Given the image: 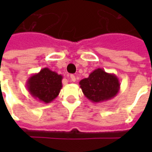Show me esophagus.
<instances>
[{
	"mask_svg": "<svg viewBox=\"0 0 152 152\" xmlns=\"http://www.w3.org/2000/svg\"><path fill=\"white\" fill-rule=\"evenodd\" d=\"M70 80H71V81H72V82H75V81L76 80V76H74V75H71V76H70Z\"/></svg>",
	"mask_w": 152,
	"mask_h": 152,
	"instance_id": "34e87169",
	"label": "esophagus"
}]
</instances>
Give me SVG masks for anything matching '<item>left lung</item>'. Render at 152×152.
I'll return each mask as SVG.
<instances>
[{"mask_svg":"<svg viewBox=\"0 0 152 152\" xmlns=\"http://www.w3.org/2000/svg\"><path fill=\"white\" fill-rule=\"evenodd\" d=\"M84 95L93 102L108 101L116 96L121 88L118 77L113 73H107L102 68H97L88 78L79 82Z\"/></svg>","mask_w":152,"mask_h":152,"instance_id":"left-lung-1","label":"left lung"}]
</instances>
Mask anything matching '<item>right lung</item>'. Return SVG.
Returning <instances> with one entry per match:
<instances>
[{"label":"right lung","instance_id":"obj_1","mask_svg":"<svg viewBox=\"0 0 152 152\" xmlns=\"http://www.w3.org/2000/svg\"><path fill=\"white\" fill-rule=\"evenodd\" d=\"M62 80V75L45 67L28 78L27 88L35 99L45 103H50L59 94L63 87Z\"/></svg>","mask_w":152,"mask_h":152}]
</instances>
